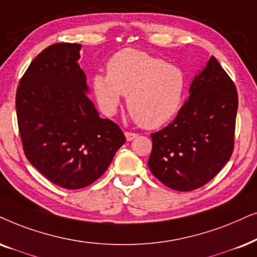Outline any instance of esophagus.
Listing matches in <instances>:
<instances>
[{"instance_id":"34e87169","label":"esophagus","mask_w":257,"mask_h":257,"mask_svg":"<svg viewBox=\"0 0 257 257\" xmlns=\"http://www.w3.org/2000/svg\"><path fill=\"white\" fill-rule=\"evenodd\" d=\"M125 137H126V141L131 142L135 138H137V137H138V135H137V133H132V132H125Z\"/></svg>"}]
</instances>
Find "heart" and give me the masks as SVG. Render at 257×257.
I'll return each instance as SVG.
<instances>
[{
  "instance_id": "heart-1",
  "label": "heart",
  "mask_w": 257,
  "mask_h": 257,
  "mask_svg": "<svg viewBox=\"0 0 257 257\" xmlns=\"http://www.w3.org/2000/svg\"><path fill=\"white\" fill-rule=\"evenodd\" d=\"M107 75L98 73L92 88L100 109L113 115L126 96L132 118L145 128L171 120L184 98L186 79L177 66L135 48L116 52L108 60Z\"/></svg>"
}]
</instances>
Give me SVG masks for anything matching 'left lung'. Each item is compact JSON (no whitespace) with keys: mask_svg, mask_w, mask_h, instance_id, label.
<instances>
[{"mask_svg":"<svg viewBox=\"0 0 257 257\" xmlns=\"http://www.w3.org/2000/svg\"><path fill=\"white\" fill-rule=\"evenodd\" d=\"M171 124L151 135L148 165L163 184L191 191L211 181L231 157L238 98L214 56L195 76Z\"/></svg>","mask_w":257,"mask_h":257,"instance_id":"8db88e82","label":"left lung"}]
</instances>
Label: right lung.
<instances>
[{"mask_svg": "<svg viewBox=\"0 0 257 257\" xmlns=\"http://www.w3.org/2000/svg\"><path fill=\"white\" fill-rule=\"evenodd\" d=\"M79 43H55L33 60L16 91L23 151L31 164L61 188L95 182L125 143L119 126L101 119L86 93Z\"/></svg>", "mask_w": 257, "mask_h": 257, "instance_id": "obj_1", "label": "right lung"}]
</instances>
